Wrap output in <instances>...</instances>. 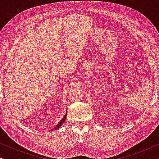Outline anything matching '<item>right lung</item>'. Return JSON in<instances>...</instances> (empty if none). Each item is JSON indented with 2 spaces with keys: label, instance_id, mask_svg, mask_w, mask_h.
Masks as SVG:
<instances>
[{
  "label": "right lung",
  "instance_id": "1",
  "mask_svg": "<svg viewBox=\"0 0 159 159\" xmlns=\"http://www.w3.org/2000/svg\"><path fill=\"white\" fill-rule=\"evenodd\" d=\"M66 114H65V116H64V118H63L59 122H58V124L55 127L53 128V129H55V130H56V129H59V128L61 127V125H63V124H64V122L65 121V120H66ZM51 130H53V129H52Z\"/></svg>",
  "mask_w": 159,
  "mask_h": 159
}]
</instances>
